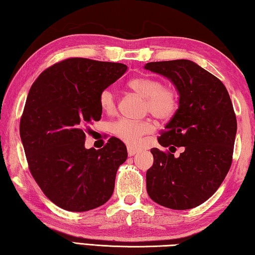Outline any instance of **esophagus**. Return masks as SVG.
<instances>
[{"label":"esophagus","instance_id":"1","mask_svg":"<svg viewBox=\"0 0 255 255\" xmlns=\"http://www.w3.org/2000/svg\"><path fill=\"white\" fill-rule=\"evenodd\" d=\"M127 152H128L129 156H133V155H135L138 152V149L133 148L132 146H127Z\"/></svg>","mask_w":255,"mask_h":255}]
</instances>
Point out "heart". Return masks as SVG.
Instances as JSON below:
<instances>
[{
  "label": "heart",
  "mask_w": 255,
  "mask_h": 255,
  "mask_svg": "<svg viewBox=\"0 0 255 255\" xmlns=\"http://www.w3.org/2000/svg\"><path fill=\"white\" fill-rule=\"evenodd\" d=\"M127 86L137 96L145 99V111L158 120L170 119L178 109V94L169 85H163L157 79L138 76L128 81ZM99 103L107 114H114L117 108L115 93L110 89L102 90ZM154 125L149 119L131 120L122 118L111 125V131L129 145H138L141 137L152 132Z\"/></svg>",
  "instance_id": "1"
}]
</instances>
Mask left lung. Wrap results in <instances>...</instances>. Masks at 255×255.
<instances>
[{
	"label": "left lung",
	"instance_id": "obj_1",
	"mask_svg": "<svg viewBox=\"0 0 255 255\" xmlns=\"http://www.w3.org/2000/svg\"><path fill=\"white\" fill-rule=\"evenodd\" d=\"M146 70L165 76L179 92V109L157 138L170 152L152 148L146 172L150 199L175 210L191 209L217 191L230 171L236 116L225 85L188 59L152 62ZM185 150L174 158L175 147Z\"/></svg>",
	"mask_w": 255,
	"mask_h": 255
}]
</instances>
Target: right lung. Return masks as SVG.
Returning <instances> with one entry per match:
<instances>
[{"label":"right lung","instance_id":"add662e5","mask_svg":"<svg viewBox=\"0 0 255 255\" xmlns=\"http://www.w3.org/2000/svg\"><path fill=\"white\" fill-rule=\"evenodd\" d=\"M127 66L88 58H67L34 81L20 120L29 170L42 192L68 211L100 207L114 193L127 148L110 138L101 149H86L85 129L101 119L99 94Z\"/></svg>","mask_w":255,"mask_h":255}]
</instances>
